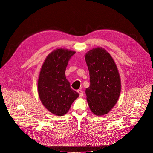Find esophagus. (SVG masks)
I'll return each mask as SVG.
<instances>
[{
	"mask_svg": "<svg viewBox=\"0 0 153 153\" xmlns=\"http://www.w3.org/2000/svg\"><path fill=\"white\" fill-rule=\"evenodd\" d=\"M77 92H78V93L79 94V96H80V97H82V96H83V91H82L81 90H77Z\"/></svg>",
	"mask_w": 153,
	"mask_h": 153,
	"instance_id": "1",
	"label": "esophagus"
}]
</instances>
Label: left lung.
Returning <instances> with one entry per match:
<instances>
[{"mask_svg": "<svg viewBox=\"0 0 153 153\" xmlns=\"http://www.w3.org/2000/svg\"><path fill=\"white\" fill-rule=\"evenodd\" d=\"M90 72V85L85 93L91 111L101 116L107 114L117 103L121 83L115 62L105 50L96 48L85 55Z\"/></svg>", "mask_w": 153, "mask_h": 153, "instance_id": "obj_1", "label": "left lung"}]
</instances>
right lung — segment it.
<instances>
[{"label":"right lung","mask_w":153,"mask_h":153,"mask_svg":"<svg viewBox=\"0 0 153 153\" xmlns=\"http://www.w3.org/2000/svg\"><path fill=\"white\" fill-rule=\"evenodd\" d=\"M76 53L62 48L51 53L43 63L38 80V93L44 106L57 116L66 114L79 94L66 79L68 61Z\"/></svg>","instance_id":"right-lung-1"}]
</instances>
